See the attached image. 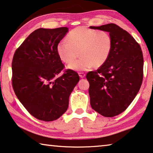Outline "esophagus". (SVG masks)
Instances as JSON below:
<instances>
[{
	"instance_id": "esophagus-1",
	"label": "esophagus",
	"mask_w": 153,
	"mask_h": 153,
	"mask_svg": "<svg viewBox=\"0 0 153 153\" xmlns=\"http://www.w3.org/2000/svg\"><path fill=\"white\" fill-rule=\"evenodd\" d=\"M78 74H79V77H81V78H83V77H85V74H84V73L79 72V73H78Z\"/></svg>"
}]
</instances>
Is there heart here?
<instances>
[{
	"instance_id": "heart-1",
	"label": "heart",
	"mask_w": 153,
	"mask_h": 153,
	"mask_svg": "<svg viewBox=\"0 0 153 153\" xmlns=\"http://www.w3.org/2000/svg\"><path fill=\"white\" fill-rule=\"evenodd\" d=\"M67 41L58 42L56 51L60 60L66 64L72 62L79 52L81 58L69 66V69L74 71L100 67L108 59L113 47L112 37L108 32L82 27L69 31Z\"/></svg>"
}]
</instances>
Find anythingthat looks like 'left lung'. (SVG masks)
<instances>
[{
  "label": "left lung",
  "mask_w": 153,
  "mask_h": 153,
  "mask_svg": "<svg viewBox=\"0 0 153 153\" xmlns=\"http://www.w3.org/2000/svg\"><path fill=\"white\" fill-rule=\"evenodd\" d=\"M90 28L108 31L113 40L106 62L86 74L91 106L102 116L114 117L126 110L140 91L143 80L142 51L133 36L117 25Z\"/></svg>",
  "instance_id": "1"
}]
</instances>
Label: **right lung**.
<instances>
[{"instance_id":"1","label":"right lung","mask_w":153,"mask_h":153,"mask_svg":"<svg viewBox=\"0 0 153 153\" xmlns=\"http://www.w3.org/2000/svg\"><path fill=\"white\" fill-rule=\"evenodd\" d=\"M67 27L40 28L33 31L13 55L12 86L18 99L37 119L51 122L68 108L69 95L79 80L78 74L67 69L56 51Z\"/></svg>"}]
</instances>
